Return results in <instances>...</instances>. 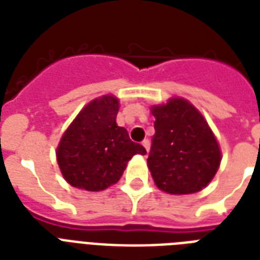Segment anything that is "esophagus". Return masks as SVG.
<instances>
[{
    "mask_svg": "<svg viewBox=\"0 0 260 260\" xmlns=\"http://www.w3.org/2000/svg\"><path fill=\"white\" fill-rule=\"evenodd\" d=\"M142 146L144 147V148H146L147 152H148V151H150V140H143Z\"/></svg>",
    "mask_w": 260,
    "mask_h": 260,
    "instance_id": "obj_1",
    "label": "esophagus"
}]
</instances>
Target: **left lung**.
<instances>
[{"label": "left lung", "mask_w": 260, "mask_h": 260, "mask_svg": "<svg viewBox=\"0 0 260 260\" xmlns=\"http://www.w3.org/2000/svg\"><path fill=\"white\" fill-rule=\"evenodd\" d=\"M150 109L155 135L147 166L156 187L174 196L201 191L221 163V150L208 121L182 97H171Z\"/></svg>", "instance_id": "left-lung-1"}]
</instances>
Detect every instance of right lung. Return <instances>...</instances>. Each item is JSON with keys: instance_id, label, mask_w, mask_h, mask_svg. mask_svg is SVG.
<instances>
[{"instance_id": "right-lung-1", "label": "right lung", "mask_w": 260, "mask_h": 260, "mask_svg": "<svg viewBox=\"0 0 260 260\" xmlns=\"http://www.w3.org/2000/svg\"><path fill=\"white\" fill-rule=\"evenodd\" d=\"M120 100L105 94L91 100L63 132L56 160L63 178L74 187L101 191L120 181L126 165L146 148L131 142L116 122Z\"/></svg>"}]
</instances>
